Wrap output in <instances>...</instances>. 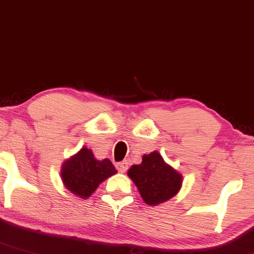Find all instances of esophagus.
<instances>
[{"instance_id": "34e87169", "label": "esophagus", "mask_w": 254, "mask_h": 254, "mask_svg": "<svg viewBox=\"0 0 254 254\" xmlns=\"http://www.w3.org/2000/svg\"><path fill=\"white\" fill-rule=\"evenodd\" d=\"M116 169H118L119 171L124 174V172L127 171V169H128V163H127V162L118 163V164H116Z\"/></svg>"}]
</instances>
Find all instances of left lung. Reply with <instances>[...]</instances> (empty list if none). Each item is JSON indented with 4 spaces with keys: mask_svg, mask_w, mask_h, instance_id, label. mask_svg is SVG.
Wrapping results in <instances>:
<instances>
[{
    "mask_svg": "<svg viewBox=\"0 0 254 254\" xmlns=\"http://www.w3.org/2000/svg\"><path fill=\"white\" fill-rule=\"evenodd\" d=\"M128 176L148 205H157L172 198L182 187V175L164 162L157 151L144 154L142 163L133 165L128 170Z\"/></svg>",
    "mask_w": 254,
    "mask_h": 254,
    "instance_id": "left-lung-1",
    "label": "left lung"
}]
</instances>
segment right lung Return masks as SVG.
<instances>
[{
    "label": "right lung",
    "mask_w": 254,
    "mask_h": 254,
    "mask_svg": "<svg viewBox=\"0 0 254 254\" xmlns=\"http://www.w3.org/2000/svg\"><path fill=\"white\" fill-rule=\"evenodd\" d=\"M115 174V166L109 159L97 160L86 147L65 160L61 172L65 188L80 198L89 197L100 183Z\"/></svg>",
    "instance_id": "add662e5"
}]
</instances>
